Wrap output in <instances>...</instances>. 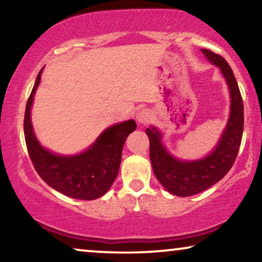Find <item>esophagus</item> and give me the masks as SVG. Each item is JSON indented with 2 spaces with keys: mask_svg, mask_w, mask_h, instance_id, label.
I'll list each match as a JSON object with an SVG mask.
<instances>
[{
  "mask_svg": "<svg viewBox=\"0 0 262 262\" xmlns=\"http://www.w3.org/2000/svg\"><path fill=\"white\" fill-rule=\"evenodd\" d=\"M136 119H137L139 124L146 125L150 120H151V112H150L149 110L139 111V112L136 114Z\"/></svg>",
  "mask_w": 262,
  "mask_h": 262,
  "instance_id": "1",
  "label": "esophagus"
}]
</instances>
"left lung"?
Masks as SVG:
<instances>
[{
    "label": "left lung",
    "mask_w": 262,
    "mask_h": 262,
    "mask_svg": "<svg viewBox=\"0 0 262 262\" xmlns=\"http://www.w3.org/2000/svg\"><path fill=\"white\" fill-rule=\"evenodd\" d=\"M204 55L214 66L220 67L230 89V117L223 135L212 152L199 161L177 160L167 152L161 134L155 127L146 128L150 141V161L157 180L168 192L179 196L194 195L222 180L234 164L242 141L243 100L232 69L221 55L202 49Z\"/></svg>",
    "instance_id": "left-lung-1"
}]
</instances>
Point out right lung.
I'll return each instance as SVG.
<instances>
[{"mask_svg":"<svg viewBox=\"0 0 262 262\" xmlns=\"http://www.w3.org/2000/svg\"><path fill=\"white\" fill-rule=\"evenodd\" d=\"M41 71L27 100L24 119L25 141L32 163L39 177L64 195L82 200L100 198L116 180L124 143L137 125L134 120L113 125L102 132L91 148L78 155L58 156L48 151L39 144L31 123V107Z\"/></svg>","mask_w":262,"mask_h":262,"instance_id":"obj_1","label":"right lung"}]
</instances>
